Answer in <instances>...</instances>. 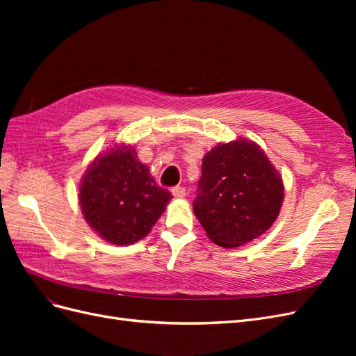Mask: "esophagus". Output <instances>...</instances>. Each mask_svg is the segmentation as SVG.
<instances>
[{"label":"esophagus","mask_w":356,"mask_h":356,"mask_svg":"<svg viewBox=\"0 0 356 356\" xmlns=\"http://www.w3.org/2000/svg\"><path fill=\"white\" fill-rule=\"evenodd\" d=\"M170 191H172V195H174V197H177V199H182V197H186V188H184V187L177 186V187L172 188Z\"/></svg>","instance_id":"obj_1"}]
</instances>
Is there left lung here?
Masks as SVG:
<instances>
[{
	"label": "left lung",
	"mask_w": 356,
	"mask_h": 356,
	"mask_svg": "<svg viewBox=\"0 0 356 356\" xmlns=\"http://www.w3.org/2000/svg\"><path fill=\"white\" fill-rule=\"evenodd\" d=\"M282 202V178L255 143L239 139L204 154L193 211L212 242L234 248L257 239Z\"/></svg>",
	"instance_id": "left-lung-1"
}]
</instances>
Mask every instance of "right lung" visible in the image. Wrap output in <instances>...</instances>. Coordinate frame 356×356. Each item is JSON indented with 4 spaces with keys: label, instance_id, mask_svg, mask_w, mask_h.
<instances>
[{
    "label": "right lung",
    "instance_id": "1",
    "mask_svg": "<svg viewBox=\"0 0 356 356\" xmlns=\"http://www.w3.org/2000/svg\"><path fill=\"white\" fill-rule=\"evenodd\" d=\"M79 199L90 227L106 242L123 246L152 232L172 195L156 184L132 145L118 144L92 161Z\"/></svg>",
    "mask_w": 356,
    "mask_h": 356
}]
</instances>
